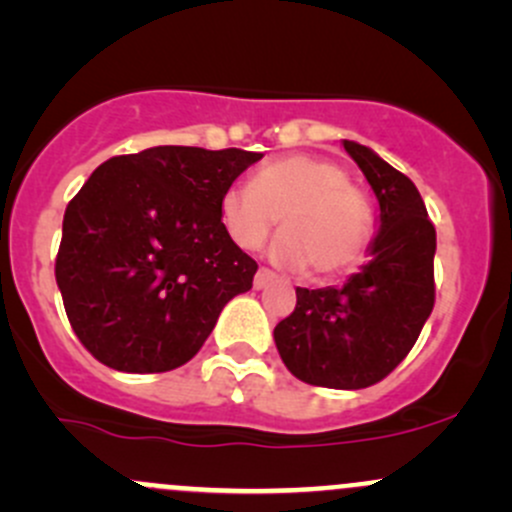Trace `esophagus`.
Here are the masks:
<instances>
[{
	"mask_svg": "<svg viewBox=\"0 0 512 512\" xmlns=\"http://www.w3.org/2000/svg\"><path fill=\"white\" fill-rule=\"evenodd\" d=\"M275 280H277V275L270 270V267H260V270L255 272V287L257 289L272 285V282H275Z\"/></svg>",
	"mask_w": 512,
	"mask_h": 512,
	"instance_id": "obj_1",
	"label": "esophagus"
}]
</instances>
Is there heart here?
I'll return each mask as SVG.
<instances>
[{
    "label": "heart",
    "instance_id": "obj_1",
    "mask_svg": "<svg viewBox=\"0 0 512 512\" xmlns=\"http://www.w3.org/2000/svg\"><path fill=\"white\" fill-rule=\"evenodd\" d=\"M220 220L242 250H257L280 220L272 255L317 277L352 270L369 250L374 215L339 163L319 156H285L262 165L250 185L220 198Z\"/></svg>",
    "mask_w": 512,
    "mask_h": 512
}]
</instances>
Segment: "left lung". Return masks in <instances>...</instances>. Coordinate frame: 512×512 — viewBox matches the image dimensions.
Wrapping results in <instances>:
<instances>
[{"mask_svg":"<svg viewBox=\"0 0 512 512\" xmlns=\"http://www.w3.org/2000/svg\"><path fill=\"white\" fill-rule=\"evenodd\" d=\"M344 148L379 200L371 260L344 287H297L294 312L275 327V344L304 384L366 389L406 359L431 314L436 227L404 173L371 148L354 141Z\"/></svg>","mask_w":512,"mask_h":512,"instance_id":"8db88e82","label":"left lung"}]
</instances>
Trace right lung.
<instances>
[{"instance_id":"add662e5","label":"right lung","mask_w":512,"mask_h":512,"mask_svg":"<svg viewBox=\"0 0 512 512\" xmlns=\"http://www.w3.org/2000/svg\"><path fill=\"white\" fill-rule=\"evenodd\" d=\"M262 153L156 146L101 163L64 213L56 285L101 364L160 374L193 359L257 262L220 220V198Z\"/></svg>"}]
</instances>
